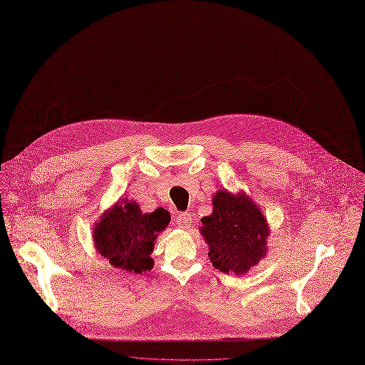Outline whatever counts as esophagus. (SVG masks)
<instances>
[{
  "label": "esophagus",
  "mask_w": 365,
  "mask_h": 365,
  "mask_svg": "<svg viewBox=\"0 0 365 365\" xmlns=\"http://www.w3.org/2000/svg\"><path fill=\"white\" fill-rule=\"evenodd\" d=\"M192 222V215L189 212H179L176 217V225L180 228H187Z\"/></svg>",
  "instance_id": "34e87169"
}]
</instances>
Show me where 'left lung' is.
Wrapping results in <instances>:
<instances>
[{"label":"left lung","instance_id":"8db88e82","mask_svg":"<svg viewBox=\"0 0 365 365\" xmlns=\"http://www.w3.org/2000/svg\"><path fill=\"white\" fill-rule=\"evenodd\" d=\"M212 214L201 220V233L210 245V260L221 272L243 275L267 252V218L247 195L218 190Z\"/></svg>","mask_w":365,"mask_h":365}]
</instances>
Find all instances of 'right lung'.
I'll return each instance as SVG.
<instances>
[{"mask_svg":"<svg viewBox=\"0 0 365 365\" xmlns=\"http://www.w3.org/2000/svg\"><path fill=\"white\" fill-rule=\"evenodd\" d=\"M170 222V215L163 208L143 214L135 202L128 200L103 215L94 228L97 252L115 268L130 274L151 271V253L157 235Z\"/></svg>","mask_w":365,"mask_h":365,"instance_id":"right-lung-1","label":"right lung"}]
</instances>
